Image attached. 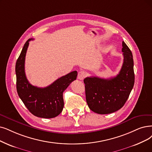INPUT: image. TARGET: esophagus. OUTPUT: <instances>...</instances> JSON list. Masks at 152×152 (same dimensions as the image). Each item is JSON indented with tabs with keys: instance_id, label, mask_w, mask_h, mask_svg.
Instances as JSON below:
<instances>
[{
	"instance_id": "esophagus-1",
	"label": "esophagus",
	"mask_w": 152,
	"mask_h": 152,
	"mask_svg": "<svg viewBox=\"0 0 152 152\" xmlns=\"http://www.w3.org/2000/svg\"><path fill=\"white\" fill-rule=\"evenodd\" d=\"M86 76V73L84 71H80L78 74V78L79 80H83Z\"/></svg>"
}]
</instances>
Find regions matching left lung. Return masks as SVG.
<instances>
[{
    "mask_svg": "<svg viewBox=\"0 0 152 152\" xmlns=\"http://www.w3.org/2000/svg\"><path fill=\"white\" fill-rule=\"evenodd\" d=\"M122 47L124 63L116 77L108 79L90 77L83 80L87 105L96 113L108 114L118 110L125 104L134 86L132 53L124 41Z\"/></svg>",
    "mask_w": 152,
    "mask_h": 152,
    "instance_id": "8db88e82",
    "label": "left lung"
}]
</instances>
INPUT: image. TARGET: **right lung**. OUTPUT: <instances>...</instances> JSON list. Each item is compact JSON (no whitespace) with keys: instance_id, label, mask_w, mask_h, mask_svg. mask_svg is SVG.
Listing matches in <instances>:
<instances>
[{"instance_id":"right-lung-1","label":"right lung","mask_w":152,"mask_h":152,"mask_svg":"<svg viewBox=\"0 0 152 152\" xmlns=\"http://www.w3.org/2000/svg\"><path fill=\"white\" fill-rule=\"evenodd\" d=\"M29 39L24 44L15 65L16 86L18 95L30 113L36 117L52 118L62 112L64 102L63 92L77 76L73 71L58 78L50 86L40 88L32 86L28 81L25 73V58Z\"/></svg>"}]
</instances>
